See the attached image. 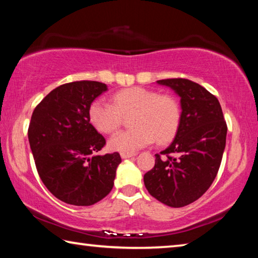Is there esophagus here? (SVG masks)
<instances>
[{"label":"esophagus","instance_id":"34e87169","mask_svg":"<svg viewBox=\"0 0 258 258\" xmlns=\"http://www.w3.org/2000/svg\"><path fill=\"white\" fill-rule=\"evenodd\" d=\"M137 154H135V152H120V157L121 158H130V157H133V156H135Z\"/></svg>","mask_w":258,"mask_h":258}]
</instances>
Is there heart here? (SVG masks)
Returning <instances> with one entry per match:
<instances>
[{
  "label": "heart",
  "mask_w": 258,
  "mask_h": 258,
  "mask_svg": "<svg viewBox=\"0 0 258 258\" xmlns=\"http://www.w3.org/2000/svg\"><path fill=\"white\" fill-rule=\"evenodd\" d=\"M133 128L121 131L109 141L110 149L134 152L149 146L171 141L181 123V107L169 94H159L145 87H131L113 94L112 102L97 99L90 104L89 118L100 132L111 134L119 128L123 117Z\"/></svg>",
  "instance_id": "heart-1"
}]
</instances>
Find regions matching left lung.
Returning a JSON list of instances; mask_svg holds the SVG:
<instances>
[{
	"label": "left lung",
	"mask_w": 258,
	"mask_h": 258,
	"mask_svg": "<svg viewBox=\"0 0 258 258\" xmlns=\"http://www.w3.org/2000/svg\"><path fill=\"white\" fill-rule=\"evenodd\" d=\"M181 97V123L167 149L156 154L143 181L152 197L169 207H183L206 192L217 175L228 126L215 95L185 78L157 81Z\"/></svg>",
	"instance_id": "1"
}]
</instances>
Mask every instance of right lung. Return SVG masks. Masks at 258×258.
Wrapping results in <instances>:
<instances>
[{
    "mask_svg": "<svg viewBox=\"0 0 258 258\" xmlns=\"http://www.w3.org/2000/svg\"><path fill=\"white\" fill-rule=\"evenodd\" d=\"M107 85L95 81L66 83L34 109L28 140L42 182L55 198L91 206L111 191L118 152L98 156L106 139L90 123L89 108Z\"/></svg>",
    "mask_w": 258,
    "mask_h": 258,
    "instance_id": "right-lung-1",
    "label": "right lung"
}]
</instances>
